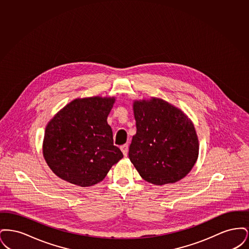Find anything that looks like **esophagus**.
<instances>
[{"label": "esophagus", "instance_id": "34e87169", "mask_svg": "<svg viewBox=\"0 0 249 249\" xmlns=\"http://www.w3.org/2000/svg\"><path fill=\"white\" fill-rule=\"evenodd\" d=\"M120 149H121V151H122L123 155H124L125 157H127V155H128V150H129V145H128L127 143H125V144H123V145H121V146H120Z\"/></svg>", "mask_w": 249, "mask_h": 249}]
</instances>
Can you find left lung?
I'll use <instances>...</instances> for the list:
<instances>
[{
	"mask_svg": "<svg viewBox=\"0 0 249 249\" xmlns=\"http://www.w3.org/2000/svg\"><path fill=\"white\" fill-rule=\"evenodd\" d=\"M136 134L129 158L143 180L154 185L176 183L195 164L199 141L192 121L164 100L134 101Z\"/></svg>",
	"mask_w": 249,
	"mask_h": 249,
	"instance_id": "left-lung-1",
	"label": "left lung"
}]
</instances>
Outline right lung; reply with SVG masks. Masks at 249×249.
I'll list each match as a JSON object with an SVG mask.
<instances>
[{"mask_svg": "<svg viewBox=\"0 0 249 249\" xmlns=\"http://www.w3.org/2000/svg\"><path fill=\"white\" fill-rule=\"evenodd\" d=\"M115 97L75 99L48 122L44 158L59 178L80 187L104 180L123 154L113 142L107 117Z\"/></svg>", "mask_w": 249, "mask_h": 249, "instance_id": "obj_1", "label": "right lung"}]
</instances>
